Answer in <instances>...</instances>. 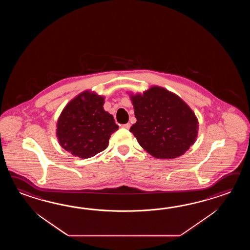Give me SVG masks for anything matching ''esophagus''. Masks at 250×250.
<instances>
[{"label": "esophagus", "instance_id": "34e87169", "mask_svg": "<svg viewBox=\"0 0 250 250\" xmlns=\"http://www.w3.org/2000/svg\"><path fill=\"white\" fill-rule=\"evenodd\" d=\"M122 127H123V128L128 129V128L130 127V123H126V124H123V125H122Z\"/></svg>", "mask_w": 250, "mask_h": 250}]
</instances>
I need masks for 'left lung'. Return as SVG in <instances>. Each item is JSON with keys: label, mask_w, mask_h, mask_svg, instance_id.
Listing matches in <instances>:
<instances>
[{"label": "left lung", "mask_w": 250, "mask_h": 250, "mask_svg": "<svg viewBox=\"0 0 250 250\" xmlns=\"http://www.w3.org/2000/svg\"><path fill=\"white\" fill-rule=\"evenodd\" d=\"M137 123L129 131L147 153L172 159L196 142L198 121L190 107L174 93L153 85L143 94H129Z\"/></svg>", "instance_id": "1"}]
</instances>
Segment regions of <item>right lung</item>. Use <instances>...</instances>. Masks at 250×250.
<instances>
[{"instance_id":"1","label":"right lung","mask_w":250,"mask_h":250,"mask_svg":"<svg viewBox=\"0 0 250 250\" xmlns=\"http://www.w3.org/2000/svg\"><path fill=\"white\" fill-rule=\"evenodd\" d=\"M104 96L89 90L74 97L64 107L57 122L59 144L80 158H90L106 148L118 129L112 114L104 109Z\"/></svg>"}]
</instances>
